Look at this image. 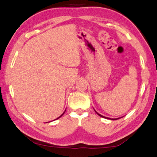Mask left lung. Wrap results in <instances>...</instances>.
<instances>
[{
	"label": "left lung",
	"instance_id": "obj_1",
	"mask_svg": "<svg viewBox=\"0 0 157 157\" xmlns=\"http://www.w3.org/2000/svg\"><path fill=\"white\" fill-rule=\"evenodd\" d=\"M97 113V114H98V115H99V116H100V117H104V118H106V117H103V116H102V115H101V114H98V113ZM115 119H114V120H115ZM113 120H114V119H113Z\"/></svg>",
	"mask_w": 157,
	"mask_h": 157
}]
</instances>
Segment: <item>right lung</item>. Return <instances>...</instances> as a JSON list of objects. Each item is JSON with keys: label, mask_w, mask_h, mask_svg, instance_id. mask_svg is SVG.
Here are the masks:
<instances>
[{"label": "right lung", "mask_w": 157, "mask_h": 157, "mask_svg": "<svg viewBox=\"0 0 157 157\" xmlns=\"http://www.w3.org/2000/svg\"><path fill=\"white\" fill-rule=\"evenodd\" d=\"M64 113H65V112H64ZM64 113H63V114H61V116H60V117H58V118H57V119H59V118H60V117H61V116H62V115H63V114H64Z\"/></svg>", "instance_id": "1"}]
</instances>
